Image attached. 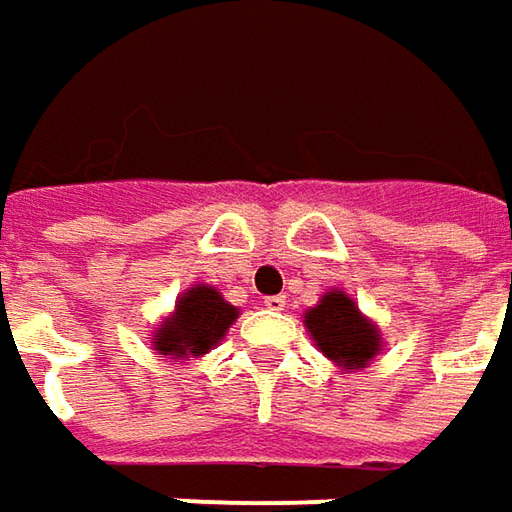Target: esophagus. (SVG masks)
Instances as JSON below:
<instances>
[{
	"mask_svg": "<svg viewBox=\"0 0 512 512\" xmlns=\"http://www.w3.org/2000/svg\"><path fill=\"white\" fill-rule=\"evenodd\" d=\"M285 296H265V307L267 310H276V313H279V310H285Z\"/></svg>",
	"mask_w": 512,
	"mask_h": 512,
	"instance_id": "esophagus-1",
	"label": "esophagus"
}]
</instances>
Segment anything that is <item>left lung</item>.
Returning <instances> with one entry per match:
<instances>
[{
  "label": "left lung",
  "mask_w": 512,
  "mask_h": 512,
  "mask_svg": "<svg viewBox=\"0 0 512 512\" xmlns=\"http://www.w3.org/2000/svg\"><path fill=\"white\" fill-rule=\"evenodd\" d=\"M307 333L330 362L344 370H359L382 350V333L364 316L359 305L344 293L330 290L322 302L305 313Z\"/></svg>",
  "instance_id": "left-lung-1"
}]
</instances>
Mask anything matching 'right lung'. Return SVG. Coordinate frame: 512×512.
I'll list each match as a JSON object with an SVG mask.
<instances>
[{
  "label": "right lung",
  "instance_id": "add662e5",
  "mask_svg": "<svg viewBox=\"0 0 512 512\" xmlns=\"http://www.w3.org/2000/svg\"><path fill=\"white\" fill-rule=\"evenodd\" d=\"M239 307L222 299L210 285H193L176 299V310L153 333V350L170 359H196L225 339Z\"/></svg>",
  "mask_w": 512,
  "mask_h": 512
}]
</instances>
